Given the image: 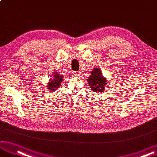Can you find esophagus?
I'll return each instance as SVG.
<instances>
[{
  "mask_svg": "<svg viewBox=\"0 0 157 157\" xmlns=\"http://www.w3.org/2000/svg\"><path fill=\"white\" fill-rule=\"evenodd\" d=\"M73 74L75 75H80V72H79V71H74Z\"/></svg>",
  "mask_w": 157,
  "mask_h": 157,
  "instance_id": "esophagus-1",
  "label": "esophagus"
}]
</instances>
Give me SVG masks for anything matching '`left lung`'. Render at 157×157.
Returning <instances> with one entry per match:
<instances>
[{
    "mask_svg": "<svg viewBox=\"0 0 157 157\" xmlns=\"http://www.w3.org/2000/svg\"><path fill=\"white\" fill-rule=\"evenodd\" d=\"M87 81L93 92L101 93L106 87L107 79L102 75L101 70L98 67L92 69L91 75L87 78Z\"/></svg>",
    "mask_w": 157,
    "mask_h": 157,
    "instance_id": "8db88e82",
    "label": "left lung"
}]
</instances>
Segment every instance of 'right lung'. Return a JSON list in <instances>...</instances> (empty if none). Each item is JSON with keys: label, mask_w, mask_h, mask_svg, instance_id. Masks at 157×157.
<instances>
[{"label": "right lung", "mask_w": 157, "mask_h": 157, "mask_svg": "<svg viewBox=\"0 0 157 157\" xmlns=\"http://www.w3.org/2000/svg\"><path fill=\"white\" fill-rule=\"evenodd\" d=\"M62 79H63L62 75L58 73V71L54 72L52 78L49 79V82L47 83V89L51 91H55L60 86Z\"/></svg>", "instance_id": "obj_1"}]
</instances>
